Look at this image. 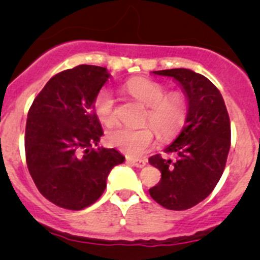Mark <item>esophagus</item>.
Listing matches in <instances>:
<instances>
[{
    "label": "esophagus",
    "instance_id": "obj_1",
    "mask_svg": "<svg viewBox=\"0 0 260 260\" xmlns=\"http://www.w3.org/2000/svg\"><path fill=\"white\" fill-rule=\"evenodd\" d=\"M127 162H129L131 165L136 166L137 169H143L146 166L145 159H133V158H127Z\"/></svg>",
    "mask_w": 260,
    "mask_h": 260
}]
</instances>
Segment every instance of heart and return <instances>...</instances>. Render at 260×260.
I'll use <instances>...</instances> for the list:
<instances>
[{
  "label": "heart",
  "mask_w": 260,
  "mask_h": 260,
  "mask_svg": "<svg viewBox=\"0 0 260 260\" xmlns=\"http://www.w3.org/2000/svg\"><path fill=\"white\" fill-rule=\"evenodd\" d=\"M124 89L147 107L143 122L149 123L161 137H171L181 129L188 109L183 94L179 91L167 93L166 86L147 78H133L124 84ZM93 107L95 115L103 124L112 125L117 120L115 98L111 89L99 90L94 98ZM107 141L127 156L138 157L153 145L154 132L149 125L118 127L108 133Z\"/></svg>",
  "instance_id": "1"
}]
</instances>
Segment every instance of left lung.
Returning <instances> with one entry per match:
<instances>
[{"instance_id": "1", "label": "left lung", "mask_w": 260, "mask_h": 260, "mask_svg": "<svg viewBox=\"0 0 260 260\" xmlns=\"http://www.w3.org/2000/svg\"><path fill=\"white\" fill-rule=\"evenodd\" d=\"M153 74L174 78L188 109L181 133L165 148L176 159L149 157V164L161 171V180L149 188V195L169 210H186L208 198L224 172L230 149L229 114L219 89L204 75L183 68Z\"/></svg>"}]
</instances>
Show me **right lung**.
I'll return each mask as SVG.
<instances>
[{
  "label": "right lung",
  "mask_w": 260,
  "mask_h": 260,
  "mask_svg": "<svg viewBox=\"0 0 260 260\" xmlns=\"http://www.w3.org/2000/svg\"><path fill=\"white\" fill-rule=\"evenodd\" d=\"M109 77L95 65L64 70L46 83L28 111V172L41 195L60 208L81 210L95 203L111 170L124 162L117 149L93 148L103 136L94 98Z\"/></svg>",
  "instance_id": "right-lung-1"
}]
</instances>
